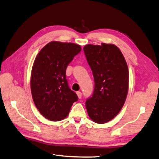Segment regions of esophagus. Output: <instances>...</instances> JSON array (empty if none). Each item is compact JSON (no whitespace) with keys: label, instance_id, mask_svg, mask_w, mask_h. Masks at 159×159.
<instances>
[{"label":"esophagus","instance_id":"34e87169","mask_svg":"<svg viewBox=\"0 0 159 159\" xmlns=\"http://www.w3.org/2000/svg\"><path fill=\"white\" fill-rule=\"evenodd\" d=\"M76 95H77V96H78L79 98L80 99L81 97H82V93L80 92V91H77L76 92Z\"/></svg>","mask_w":159,"mask_h":159}]
</instances>
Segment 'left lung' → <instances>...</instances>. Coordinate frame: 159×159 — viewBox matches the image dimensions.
Listing matches in <instances>:
<instances>
[{
    "instance_id": "left-lung-1",
    "label": "left lung",
    "mask_w": 159,
    "mask_h": 159,
    "mask_svg": "<svg viewBox=\"0 0 159 159\" xmlns=\"http://www.w3.org/2000/svg\"><path fill=\"white\" fill-rule=\"evenodd\" d=\"M83 50L95 80L94 93L85 103L88 115L95 123H107L118 114L125 101L128 65L114 44H87Z\"/></svg>"
}]
</instances>
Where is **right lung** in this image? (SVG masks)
Instances as JSON below:
<instances>
[{
	"label": "right lung",
	"mask_w": 159,
	"mask_h": 159,
	"mask_svg": "<svg viewBox=\"0 0 159 159\" xmlns=\"http://www.w3.org/2000/svg\"><path fill=\"white\" fill-rule=\"evenodd\" d=\"M80 51V45L52 41L34 60L30 80L32 98L39 113L49 120L66 118L73 103L78 100L68 87L66 70Z\"/></svg>",
	"instance_id": "add662e5"
}]
</instances>
